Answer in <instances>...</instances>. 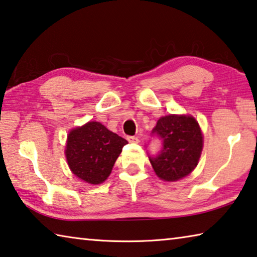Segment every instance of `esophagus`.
<instances>
[{
    "label": "esophagus",
    "instance_id": "esophagus-1",
    "mask_svg": "<svg viewBox=\"0 0 257 257\" xmlns=\"http://www.w3.org/2000/svg\"><path fill=\"white\" fill-rule=\"evenodd\" d=\"M127 141L129 143H135V144H137V143L139 142V139L135 136H127Z\"/></svg>",
    "mask_w": 257,
    "mask_h": 257
}]
</instances>
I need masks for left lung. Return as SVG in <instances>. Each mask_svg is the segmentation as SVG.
I'll list each match as a JSON object with an SVG mask.
<instances>
[{"label":"left lung","instance_id":"left-lung-1","mask_svg":"<svg viewBox=\"0 0 257 257\" xmlns=\"http://www.w3.org/2000/svg\"><path fill=\"white\" fill-rule=\"evenodd\" d=\"M152 135L162 142V149L150 161L159 178L176 181L194 170L203 149L198 122L188 115H165L159 119Z\"/></svg>","mask_w":257,"mask_h":257}]
</instances>
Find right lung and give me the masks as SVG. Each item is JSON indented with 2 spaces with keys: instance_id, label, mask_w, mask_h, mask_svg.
<instances>
[{
  "instance_id": "right-lung-1",
  "label": "right lung",
  "mask_w": 257,
  "mask_h": 257,
  "mask_svg": "<svg viewBox=\"0 0 257 257\" xmlns=\"http://www.w3.org/2000/svg\"><path fill=\"white\" fill-rule=\"evenodd\" d=\"M125 144L128 142L124 138L92 121L69 134L66 147L68 164L80 179L92 185L101 184L110 176Z\"/></svg>"
}]
</instances>
